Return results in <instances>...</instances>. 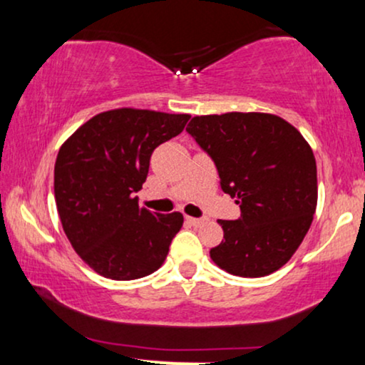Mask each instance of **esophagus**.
I'll return each instance as SVG.
<instances>
[{
    "label": "esophagus",
    "instance_id": "1",
    "mask_svg": "<svg viewBox=\"0 0 365 365\" xmlns=\"http://www.w3.org/2000/svg\"><path fill=\"white\" fill-rule=\"evenodd\" d=\"M185 220H187V223H188V225H192V226H200V225L204 223V220H200V217H192V216H187Z\"/></svg>",
    "mask_w": 365,
    "mask_h": 365
}]
</instances>
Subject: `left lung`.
Segmentation results:
<instances>
[{"label":"left lung","instance_id":"1","mask_svg":"<svg viewBox=\"0 0 365 365\" xmlns=\"http://www.w3.org/2000/svg\"><path fill=\"white\" fill-rule=\"evenodd\" d=\"M187 132L215 161L225 194L240 204L220 220L211 259L226 273L259 278L284 266L302 244L317 206L316 158L302 133L269 113L194 116Z\"/></svg>","mask_w":365,"mask_h":365}]
</instances>
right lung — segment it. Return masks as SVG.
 <instances>
[{
    "instance_id": "add662e5",
    "label": "right lung",
    "mask_w": 365,
    "mask_h": 365,
    "mask_svg": "<svg viewBox=\"0 0 365 365\" xmlns=\"http://www.w3.org/2000/svg\"><path fill=\"white\" fill-rule=\"evenodd\" d=\"M188 118L118 108L92 116L63 142L54 165L63 232L104 278H144L165 262L182 212H150L133 194L148 178L153 150L182 133Z\"/></svg>"
}]
</instances>
